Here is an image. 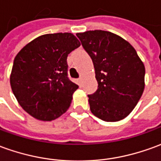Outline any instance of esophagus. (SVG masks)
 I'll use <instances>...</instances> for the list:
<instances>
[{
	"instance_id": "1",
	"label": "esophagus",
	"mask_w": 161,
	"mask_h": 161,
	"mask_svg": "<svg viewBox=\"0 0 161 161\" xmlns=\"http://www.w3.org/2000/svg\"><path fill=\"white\" fill-rule=\"evenodd\" d=\"M81 81H82V79H81V78H79V79H78V83H79V85H80V84H81Z\"/></svg>"
}]
</instances>
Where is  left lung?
I'll return each instance as SVG.
<instances>
[{"mask_svg": "<svg viewBox=\"0 0 161 161\" xmlns=\"http://www.w3.org/2000/svg\"><path fill=\"white\" fill-rule=\"evenodd\" d=\"M92 58L98 83L88 95L91 112L106 122L125 118L133 110L145 88V66L129 42L112 32L77 33Z\"/></svg>", "mask_w": 161, "mask_h": 161, "instance_id": "obj_1", "label": "left lung"}]
</instances>
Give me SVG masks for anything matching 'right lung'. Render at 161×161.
Returning a JSON list of instances; mask_svg holds the SVG:
<instances>
[{"mask_svg": "<svg viewBox=\"0 0 161 161\" xmlns=\"http://www.w3.org/2000/svg\"><path fill=\"white\" fill-rule=\"evenodd\" d=\"M80 45L72 33L45 34L14 59L10 85L21 107L38 120L52 121L69 108L78 85L67 77V56Z\"/></svg>", "mask_w": 161, "mask_h": 161, "instance_id": "1", "label": "right lung"}]
</instances>
